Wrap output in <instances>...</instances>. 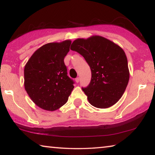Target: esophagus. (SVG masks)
<instances>
[{"mask_svg": "<svg viewBox=\"0 0 155 155\" xmlns=\"http://www.w3.org/2000/svg\"><path fill=\"white\" fill-rule=\"evenodd\" d=\"M79 81H80V78L79 77H77V78H76V79H75V81L77 83H78L79 82Z\"/></svg>", "mask_w": 155, "mask_h": 155, "instance_id": "34e87169", "label": "esophagus"}]
</instances>
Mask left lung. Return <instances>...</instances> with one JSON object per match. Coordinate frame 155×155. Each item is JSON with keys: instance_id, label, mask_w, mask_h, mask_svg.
Instances as JSON below:
<instances>
[{"instance_id": "8db88e82", "label": "left lung", "mask_w": 155, "mask_h": 155, "mask_svg": "<svg viewBox=\"0 0 155 155\" xmlns=\"http://www.w3.org/2000/svg\"><path fill=\"white\" fill-rule=\"evenodd\" d=\"M70 49L81 54L90 67L91 81L87 87H82L90 103L101 109L116 103L129 80L128 61L123 49L98 35L77 39Z\"/></svg>"}]
</instances>
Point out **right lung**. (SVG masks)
I'll return each instance as SVG.
<instances>
[{
	"label": "right lung",
	"mask_w": 155,
	"mask_h": 155,
	"mask_svg": "<svg viewBox=\"0 0 155 155\" xmlns=\"http://www.w3.org/2000/svg\"><path fill=\"white\" fill-rule=\"evenodd\" d=\"M70 44V40L46 44L34 52L25 67V90L33 103L44 110L59 109L74 87L64 64Z\"/></svg>",
	"instance_id": "right-lung-1"
}]
</instances>
